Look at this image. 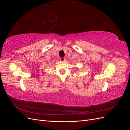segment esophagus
Instances as JSON below:
<instances>
[{
    "label": "esophagus",
    "mask_w": 130,
    "mask_h": 130,
    "mask_svg": "<svg viewBox=\"0 0 130 130\" xmlns=\"http://www.w3.org/2000/svg\"><path fill=\"white\" fill-rule=\"evenodd\" d=\"M60 60L61 62H63V61H64L66 60V58H64V57H61V58H60Z\"/></svg>",
    "instance_id": "34e87169"
}]
</instances>
